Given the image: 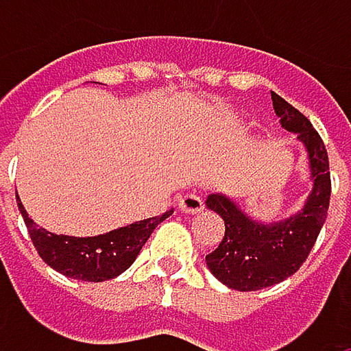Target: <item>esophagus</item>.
<instances>
[{"mask_svg": "<svg viewBox=\"0 0 351 351\" xmlns=\"http://www.w3.org/2000/svg\"><path fill=\"white\" fill-rule=\"evenodd\" d=\"M178 209L182 213H199L203 209V199L199 195H182L178 199Z\"/></svg>", "mask_w": 351, "mask_h": 351, "instance_id": "obj_1", "label": "esophagus"}]
</instances>
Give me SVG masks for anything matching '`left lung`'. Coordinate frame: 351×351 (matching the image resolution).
I'll list each match as a JSON object with an SVG mask.
<instances>
[{"instance_id": "1", "label": "left lung", "mask_w": 351, "mask_h": 351, "mask_svg": "<svg viewBox=\"0 0 351 351\" xmlns=\"http://www.w3.org/2000/svg\"><path fill=\"white\" fill-rule=\"evenodd\" d=\"M272 104L282 128L299 134L309 152L313 191L301 213L270 226L252 221L223 195L207 197L205 205L221 215L226 234L205 262L219 282L244 293L278 285L303 266L325 223L331 197L329 158L313 123L276 93Z\"/></svg>"}]
</instances>
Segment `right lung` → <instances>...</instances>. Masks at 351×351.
<instances>
[{
    "label": "right lung",
    "mask_w": 351,
    "mask_h": 351,
    "mask_svg": "<svg viewBox=\"0 0 351 351\" xmlns=\"http://www.w3.org/2000/svg\"><path fill=\"white\" fill-rule=\"evenodd\" d=\"M18 207L40 258L56 272L87 282H104L128 270L134 264L136 256L140 254L142 245L148 242L150 234L156 230V226L175 211L169 209L162 215L136 221L132 226L113 230L104 236L71 238V236H56L42 228H36L34 221L28 217L22 201L18 203Z\"/></svg>",
    "instance_id": "obj_1"
}]
</instances>
